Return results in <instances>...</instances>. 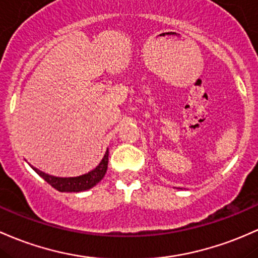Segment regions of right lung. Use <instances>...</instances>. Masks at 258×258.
Masks as SVG:
<instances>
[{
    "instance_id": "add662e5",
    "label": "right lung",
    "mask_w": 258,
    "mask_h": 258,
    "mask_svg": "<svg viewBox=\"0 0 258 258\" xmlns=\"http://www.w3.org/2000/svg\"><path fill=\"white\" fill-rule=\"evenodd\" d=\"M107 161H109V149H107L104 158L101 159L99 165L92 171L87 172V174L81 175V176L76 177H57L52 176V175L45 174L39 170V169L32 166L33 170L41 176L42 179L46 181L49 185L52 186L60 192H82L87 191V189L94 187L95 185L104 177L105 172L107 170Z\"/></svg>"
}]
</instances>
